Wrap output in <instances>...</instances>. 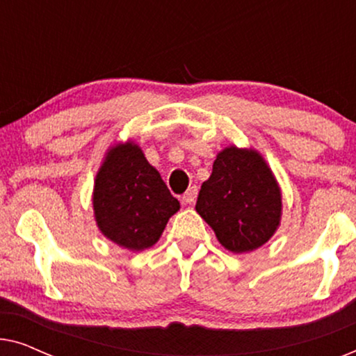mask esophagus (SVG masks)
I'll list each match as a JSON object with an SVG mask.
<instances>
[{
    "mask_svg": "<svg viewBox=\"0 0 356 356\" xmlns=\"http://www.w3.org/2000/svg\"><path fill=\"white\" fill-rule=\"evenodd\" d=\"M196 197H197V188L191 186L186 193L183 194V202L184 204H193L194 201H196Z\"/></svg>",
    "mask_w": 356,
    "mask_h": 356,
    "instance_id": "1",
    "label": "esophagus"
}]
</instances>
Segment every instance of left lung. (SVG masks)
I'll list each match as a JSON object with an SVG mask.
<instances>
[{
  "label": "left lung",
  "instance_id": "8db88e82",
  "mask_svg": "<svg viewBox=\"0 0 356 356\" xmlns=\"http://www.w3.org/2000/svg\"><path fill=\"white\" fill-rule=\"evenodd\" d=\"M196 211L225 250L243 254L274 236L282 220V191L256 149L228 145L213 160Z\"/></svg>",
  "mask_w": 356,
  "mask_h": 356
}]
</instances>
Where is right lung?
Masks as SVG:
<instances>
[{
    "instance_id": "right-lung-1",
    "label": "right lung",
    "mask_w": 356,
    "mask_h": 356,
    "mask_svg": "<svg viewBox=\"0 0 356 356\" xmlns=\"http://www.w3.org/2000/svg\"><path fill=\"white\" fill-rule=\"evenodd\" d=\"M92 206L102 235L129 251L154 246L170 217L179 211L178 199L131 139L105 152L95 175Z\"/></svg>"
}]
</instances>
